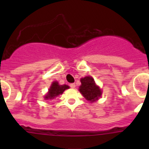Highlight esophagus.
Returning <instances> with one entry per match:
<instances>
[{
    "label": "esophagus",
    "mask_w": 149,
    "mask_h": 149,
    "mask_svg": "<svg viewBox=\"0 0 149 149\" xmlns=\"http://www.w3.org/2000/svg\"><path fill=\"white\" fill-rule=\"evenodd\" d=\"M69 86H70V87L72 88V89H74V87H75V84H69Z\"/></svg>",
    "instance_id": "1"
}]
</instances>
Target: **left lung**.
Masks as SVG:
<instances>
[{
    "mask_svg": "<svg viewBox=\"0 0 149 149\" xmlns=\"http://www.w3.org/2000/svg\"><path fill=\"white\" fill-rule=\"evenodd\" d=\"M81 85L79 91L85 98L90 101L98 100L101 95V90L98 86H96L93 77L88 76L81 78Z\"/></svg>",
    "mask_w": 149,
    "mask_h": 149,
    "instance_id": "obj_1",
    "label": "left lung"
}]
</instances>
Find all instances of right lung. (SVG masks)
I'll list each match as a JSON object with an SVG mask.
<instances>
[{"instance_id":"obj_1","label":"right lung","mask_w":149,"mask_h":149,"mask_svg":"<svg viewBox=\"0 0 149 149\" xmlns=\"http://www.w3.org/2000/svg\"><path fill=\"white\" fill-rule=\"evenodd\" d=\"M68 88L69 86L67 85H59L57 82H53L51 86L50 87L48 93L45 96V99H53L59 95L63 94V92Z\"/></svg>"}]
</instances>
